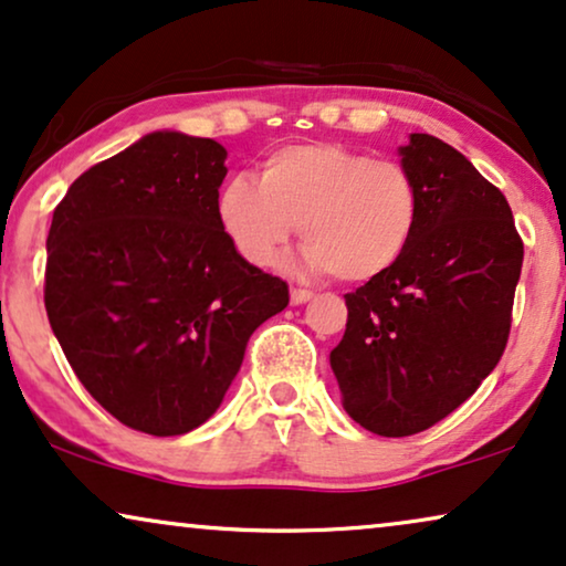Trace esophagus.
Instances as JSON below:
<instances>
[{
    "mask_svg": "<svg viewBox=\"0 0 566 566\" xmlns=\"http://www.w3.org/2000/svg\"><path fill=\"white\" fill-rule=\"evenodd\" d=\"M314 293L306 291V289H291V304H306V301H312Z\"/></svg>",
    "mask_w": 566,
    "mask_h": 566,
    "instance_id": "34e87169",
    "label": "esophagus"
}]
</instances>
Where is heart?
I'll list each match as a JSON object with an SVG mask.
<instances>
[{
  "instance_id": "1",
  "label": "heart",
  "mask_w": 566,
  "mask_h": 566,
  "mask_svg": "<svg viewBox=\"0 0 566 566\" xmlns=\"http://www.w3.org/2000/svg\"><path fill=\"white\" fill-rule=\"evenodd\" d=\"M216 216L249 265H275L301 226L306 268L366 283L390 273L413 244L421 189L398 160H374L340 143H301L270 153L256 185L244 176L226 181Z\"/></svg>"
}]
</instances>
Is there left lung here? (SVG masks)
I'll return each mask as SVG.
<instances>
[{"mask_svg": "<svg viewBox=\"0 0 566 566\" xmlns=\"http://www.w3.org/2000/svg\"><path fill=\"white\" fill-rule=\"evenodd\" d=\"M400 164L421 189L413 244L390 273L346 293L329 354L343 408L379 437L434 427L504 354L523 239L504 195L439 137L413 132Z\"/></svg>", "mask_w": 566, "mask_h": 566, "instance_id": "obj_1", "label": "left lung"}]
</instances>
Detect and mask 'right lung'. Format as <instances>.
Returning <instances> with one entry per match:
<instances>
[{
    "instance_id": "right-lung-1",
    "label": "right lung",
    "mask_w": 566,
    "mask_h": 566,
    "mask_svg": "<svg viewBox=\"0 0 566 566\" xmlns=\"http://www.w3.org/2000/svg\"><path fill=\"white\" fill-rule=\"evenodd\" d=\"M226 148L150 132L72 181L46 239V314L85 390L124 427L187 434L216 413L289 285L241 260L216 202Z\"/></svg>"
}]
</instances>
